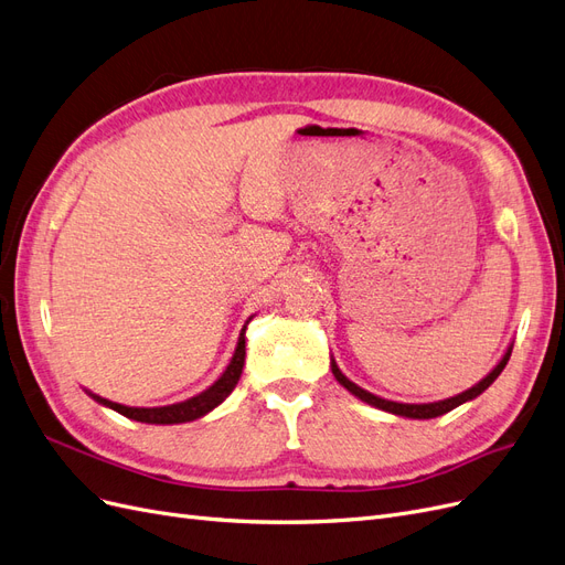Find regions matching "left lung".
<instances>
[{
  "instance_id": "obj_1",
  "label": "left lung",
  "mask_w": 565,
  "mask_h": 565,
  "mask_svg": "<svg viewBox=\"0 0 565 565\" xmlns=\"http://www.w3.org/2000/svg\"><path fill=\"white\" fill-rule=\"evenodd\" d=\"M512 348H514V344L509 342V348H507V352L502 354V359L495 363V369L490 371L483 380H479L475 387H469V390H465L462 394H455V396H450V398H444V402H431V404H398V402H390V398L375 396V394H371L369 390H363V387L354 385V382L338 369V363H335L333 356H331V371H333V375H335V380L340 382V385H342L344 390H348L350 394H354L356 398H361L363 404L375 406V408L385 411V413H392V415L411 417V420H429V417H439V415H444V413H448V411H452V408H458V406L471 402V398H477L479 394H483V392L498 380V375L504 371L509 356H512Z\"/></svg>"
}]
</instances>
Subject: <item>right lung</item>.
Segmentation results:
<instances>
[{
	"label": "right lung",
	"mask_w": 565,
	"mask_h": 565,
	"mask_svg": "<svg viewBox=\"0 0 565 565\" xmlns=\"http://www.w3.org/2000/svg\"><path fill=\"white\" fill-rule=\"evenodd\" d=\"M244 361H246V326L239 333V340H236V350H234V354L227 363V369L223 371V375L217 377L211 387H206L204 392H199L196 396L185 398V402H178V404H171V406H157V408H136V406H124V404L110 402V398H103V396L88 392V390H86V394L94 398V402H98L100 406L113 408L119 415L129 417V420H136V423H145V425L192 423V420H199V417H204L206 413H211L213 408L221 406L225 398L232 394V390L236 387V382H239V377H242Z\"/></svg>",
	"instance_id": "add662e5"
}]
</instances>
